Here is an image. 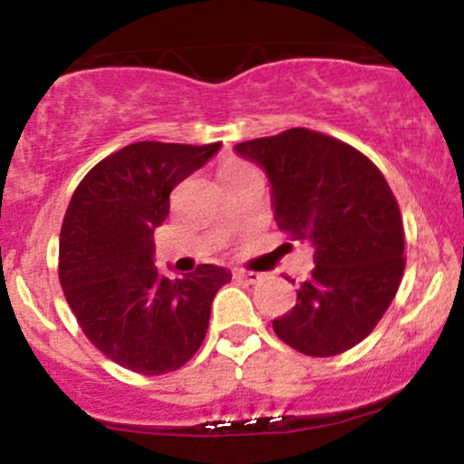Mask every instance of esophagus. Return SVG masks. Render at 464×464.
Instances as JSON below:
<instances>
[{"instance_id":"obj_1","label":"esophagus","mask_w":464,"mask_h":464,"mask_svg":"<svg viewBox=\"0 0 464 464\" xmlns=\"http://www.w3.org/2000/svg\"><path fill=\"white\" fill-rule=\"evenodd\" d=\"M236 279L244 281V284H248V285H255V284H259V281L264 279V275L262 273H250V270H237Z\"/></svg>"}]
</instances>
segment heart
Segmentation results:
<instances>
[{
  "mask_svg": "<svg viewBox=\"0 0 464 464\" xmlns=\"http://www.w3.org/2000/svg\"><path fill=\"white\" fill-rule=\"evenodd\" d=\"M244 168H246V165H242V163H231V165H227V168L222 169V179L228 177V174H233V172H239V169H244Z\"/></svg>",
  "mask_w": 464,
  "mask_h": 464,
  "instance_id": "obj_1",
  "label": "heart"
}]
</instances>
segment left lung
Listing matches in <instances>:
<instances>
[{
    "label": "left lung",
    "instance_id": "1",
    "mask_svg": "<svg viewBox=\"0 0 464 464\" xmlns=\"http://www.w3.org/2000/svg\"><path fill=\"white\" fill-rule=\"evenodd\" d=\"M236 150L268 174L281 233L314 246L312 276L273 321L275 334L314 358L344 353L382 321L406 268L401 211L384 174L353 146L310 129Z\"/></svg>",
    "mask_w": 464,
    "mask_h": 464
}]
</instances>
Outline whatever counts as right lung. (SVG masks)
I'll list each match as a JSON object with an SVG mask.
<instances>
[{"mask_svg": "<svg viewBox=\"0 0 464 464\" xmlns=\"http://www.w3.org/2000/svg\"><path fill=\"white\" fill-rule=\"evenodd\" d=\"M218 148L130 143L93 165L69 200L58 279L84 335L124 369L163 375L194 358L211 301L231 281L211 264L168 279L152 262V233L169 214V194Z\"/></svg>", "mask_w": 464, "mask_h": 464, "instance_id": "right-lung-1", "label": "right lung"}]
</instances>
